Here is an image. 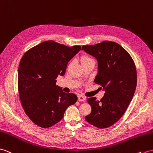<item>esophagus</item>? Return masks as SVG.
Returning a JSON list of instances; mask_svg holds the SVG:
<instances>
[{
	"mask_svg": "<svg viewBox=\"0 0 153 153\" xmlns=\"http://www.w3.org/2000/svg\"><path fill=\"white\" fill-rule=\"evenodd\" d=\"M85 100H86V97L82 96V95H79V96H78V100L79 101H84Z\"/></svg>",
	"mask_w": 153,
	"mask_h": 153,
	"instance_id": "34e87169",
	"label": "esophagus"
}]
</instances>
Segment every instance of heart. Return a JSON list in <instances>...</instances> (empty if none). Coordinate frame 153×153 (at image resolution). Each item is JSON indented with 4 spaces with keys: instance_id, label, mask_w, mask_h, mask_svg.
I'll use <instances>...</instances> for the list:
<instances>
[{
    "instance_id": "1",
    "label": "heart",
    "mask_w": 153,
    "mask_h": 153,
    "mask_svg": "<svg viewBox=\"0 0 153 153\" xmlns=\"http://www.w3.org/2000/svg\"><path fill=\"white\" fill-rule=\"evenodd\" d=\"M90 60H92L90 58V57H89L87 56H83L81 57L80 62H81V63H85L87 62H89V61H90Z\"/></svg>"
}]
</instances>
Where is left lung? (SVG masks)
<instances>
[{
  "label": "left lung",
  "instance_id": "left-lung-1",
  "mask_svg": "<svg viewBox=\"0 0 153 153\" xmlns=\"http://www.w3.org/2000/svg\"><path fill=\"white\" fill-rule=\"evenodd\" d=\"M82 50L97 59L94 82L105 91L100 101L95 97L88 98L91 112L85 119L97 128L110 127L123 117L134 97L137 85L134 62L127 51L114 42L82 46Z\"/></svg>",
  "mask_w": 153,
  "mask_h": 153
}]
</instances>
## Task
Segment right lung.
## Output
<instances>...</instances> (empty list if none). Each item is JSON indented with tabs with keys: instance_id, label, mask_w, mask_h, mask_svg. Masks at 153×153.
I'll return each instance as SVG.
<instances>
[{
	"instance_id": "1",
	"label": "right lung",
	"mask_w": 153,
	"mask_h": 153,
	"mask_svg": "<svg viewBox=\"0 0 153 153\" xmlns=\"http://www.w3.org/2000/svg\"><path fill=\"white\" fill-rule=\"evenodd\" d=\"M80 50L53 40L34 46L20 61L18 87L26 114L39 126L47 128L62 119L67 107L75 103V94L63 92L56 85L65 73L68 62Z\"/></svg>"
}]
</instances>
